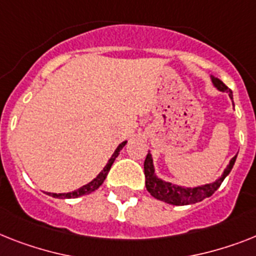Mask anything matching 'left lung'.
Masks as SVG:
<instances>
[{"label": "left lung", "instance_id": "obj_1", "mask_svg": "<svg viewBox=\"0 0 256 256\" xmlns=\"http://www.w3.org/2000/svg\"><path fill=\"white\" fill-rule=\"evenodd\" d=\"M210 80H212L213 86L218 92H228L230 99L233 100V92L221 80H218L214 76H210ZM236 160H237V154L230 160L229 164L224 170L222 175L214 182H212V183H206V184L198 186V187H184V186L174 184L171 182H166L164 179L158 178L153 164V157H152L150 152H148V156L145 158V162H144L145 186H146V190L153 198H156L157 200H161V202H168V204H172V206H190V204H195V202H202V200L209 198V196H212L218 190L224 179L226 178L230 171H232V168H233Z\"/></svg>", "mask_w": 256, "mask_h": 256}]
</instances>
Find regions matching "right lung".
<instances>
[{
  "mask_svg": "<svg viewBox=\"0 0 256 256\" xmlns=\"http://www.w3.org/2000/svg\"><path fill=\"white\" fill-rule=\"evenodd\" d=\"M126 141H123L122 144H119V146L116 148L115 152H114L112 156H111V158H110L108 162H107V164L103 168V170L100 171V172H99V174L96 175L92 182H88V184L82 186L81 188L76 190V191L68 192V194H50V192H48L47 195L52 196V198H57V199H77V198H80V196L88 195V194L94 192L95 190H98L99 187L102 186L103 182H104L106 176H107V174H108V171L110 168H111V166H112L114 161H115L116 157L120 154V150L126 146Z\"/></svg>",
  "mask_w": 256,
  "mask_h": 256,
  "instance_id": "add662e5",
  "label": "right lung"
}]
</instances>
